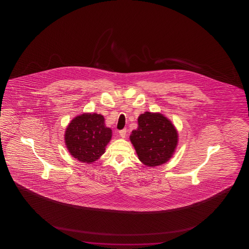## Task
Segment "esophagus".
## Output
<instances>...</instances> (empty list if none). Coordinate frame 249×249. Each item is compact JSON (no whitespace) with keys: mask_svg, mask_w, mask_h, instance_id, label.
<instances>
[{"mask_svg":"<svg viewBox=\"0 0 249 249\" xmlns=\"http://www.w3.org/2000/svg\"><path fill=\"white\" fill-rule=\"evenodd\" d=\"M120 136L122 137V138H125L126 137V129L121 130L119 132Z\"/></svg>","mask_w":249,"mask_h":249,"instance_id":"obj_1","label":"esophagus"}]
</instances>
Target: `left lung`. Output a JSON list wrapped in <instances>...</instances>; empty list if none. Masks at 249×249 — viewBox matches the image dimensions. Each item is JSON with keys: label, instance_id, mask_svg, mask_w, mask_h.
<instances>
[{"label": "left lung", "instance_id": "left-lung-1", "mask_svg": "<svg viewBox=\"0 0 249 249\" xmlns=\"http://www.w3.org/2000/svg\"><path fill=\"white\" fill-rule=\"evenodd\" d=\"M138 124L130 140L140 161L149 167L166 163L177 146V130L173 123L160 113L144 112L139 116Z\"/></svg>", "mask_w": 249, "mask_h": 249}]
</instances>
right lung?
Masks as SVG:
<instances>
[{
	"label": "right lung",
	"instance_id": "right-lung-1",
	"mask_svg": "<svg viewBox=\"0 0 249 249\" xmlns=\"http://www.w3.org/2000/svg\"><path fill=\"white\" fill-rule=\"evenodd\" d=\"M112 136L102 115L84 113L72 120L65 130V144L75 159L92 163L102 156Z\"/></svg>",
	"mask_w": 249,
	"mask_h": 249
}]
</instances>
